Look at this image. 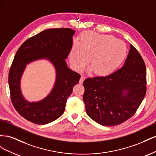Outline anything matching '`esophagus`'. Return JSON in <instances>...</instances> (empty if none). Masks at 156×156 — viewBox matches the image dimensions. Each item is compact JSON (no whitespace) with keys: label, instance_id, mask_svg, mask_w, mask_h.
Here are the masks:
<instances>
[{"label":"esophagus","instance_id":"1","mask_svg":"<svg viewBox=\"0 0 156 156\" xmlns=\"http://www.w3.org/2000/svg\"><path fill=\"white\" fill-rule=\"evenodd\" d=\"M85 79H86V77L84 76H81V78H80V80H79V83H81V84L83 83Z\"/></svg>","mask_w":156,"mask_h":156}]
</instances>
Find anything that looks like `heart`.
<instances>
[{
  "instance_id": "heart-1",
  "label": "heart",
  "mask_w": 156,
  "mask_h": 156,
  "mask_svg": "<svg viewBox=\"0 0 156 156\" xmlns=\"http://www.w3.org/2000/svg\"><path fill=\"white\" fill-rule=\"evenodd\" d=\"M127 55L126 44L116 37L86 31L81 34L79 42H73L69 60L75 70L81 71L90 58V65L94 74L106 76L120 66Z\"/></svg>"
}]
</instances>
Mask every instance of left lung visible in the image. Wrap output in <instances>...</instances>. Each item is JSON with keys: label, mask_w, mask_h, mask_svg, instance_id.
I'll return each mask as SVG.
<instances>
[{"label": "left lung", "mask_w": 156, "mask_h": 156, "mask_svg": "<svg viewBox=\"0 0 156 156\" xmlns=\"http://www.w3.org/2000/svg\"><path fill=\"white\" fill-rule=\"evenodd\" d=\"M83 100L89 117L105 126L123 123L133 116L146 92V66L131 45L123 66L105 77L83 82Z\"/></svg>", "instance_id": "left-lung-1"}]
</instances>
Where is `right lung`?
I'll return each instance as SVG.
<instances>
[{"label": "right lung", "instance_id": "obj_1", "mask_svg": "<svg viewBox=\"0 0 156 156\" xmlns=\"http://www.w3.org/2000/svg\"><path fill=\"white\" fill-rule=\"evenodd\" d=\"M75 30L67 29L45 30L26 40L16 52L9 72L8 83L12 104L26 120L36 124L50 123L62 115L67 99L81 75L68 68L66 58L72 47ZM48 59L56 69V81L49 95L37 102L24 100L20 81L27 63Z\"/></svg>", "mask_w": 156, "mask_h": 156}]
</instances>
